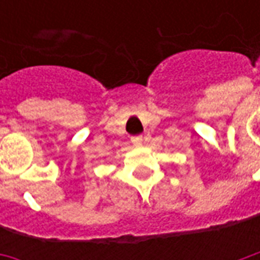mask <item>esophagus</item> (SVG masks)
<instances>
[{
	"instance_id": "esophagus-1",
	"label": "esophagus",
	"mask_w": 260,
	"mask_h": 260,
	"mask_svg": "<svg viewBox=\"0 0 260 260\" xmlns=\"http://www.w3.org/2000/svg\"><path fill=\"white\" fill-rule=\"evenodd\" d=\"M131 141H132V143H134V145L139 146V145H142V142H143V136L142 135L132 136V138H131Z\"/></svg>"
}]
</instances>
